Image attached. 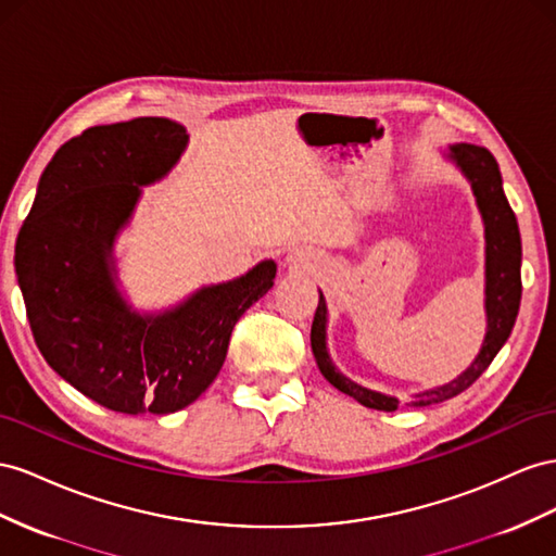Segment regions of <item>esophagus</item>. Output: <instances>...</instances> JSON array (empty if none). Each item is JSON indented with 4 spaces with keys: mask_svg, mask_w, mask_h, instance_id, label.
<instances>
[{
    "mask_svg": "<svg viewBox=\"0 0 556 556\" xmlns=\"http://www.w3.org/2000/svg\"><path fill=\"white\" fill-rule=\"evenodd\" d=\"M313 260H315V254L308 252V250H292L288 254V264H292V266H304V264H308Z\"/></svg>",
    "mask_w": 556,
    "mask_h": 556,
    "instance_id": "obj_1",
    "label": "esophagus"
}]
</instances>
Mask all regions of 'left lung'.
Here are the masks:
<instances>
[{
  "label": "left lung",
  "instance_id": "1",
  "mask_svg": "<svg viewBox=\"0 0 556 556\" xmlns=\"http://www.w3.org/2000/svg\"><path fill=\"white\" fill-rule=\"evenodd\" d=\"M444 159H448L460 170V175L468 179L472 197L477 203L479 215L484 224V313H486V334L479 349L477 357L470 367L460 371L456 379L448 383L434 386L428 390H418L409 407H428L434 402L452 400L465 388H470L482 371L491 365V359L498 355L503 343L513 332L519 302H521V238L517 217L509 207L505 191H503V177L498 170V163L493 154L484 147L456 142L444 149ZM311 349L315 355V363L323 377L332 383L341 393L351 395L359 404L369 409L379 412H395L397 397L381 393V390L367 388L349 379L341 374L334 365L332 355L327 349V302L320 292L318 308H315V318L311 327Z\"/></svg>",
  "mask_w": 556,
  "mask_h": 556
}]
</instances>
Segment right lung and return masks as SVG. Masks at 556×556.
Returning a JSON list of instances; mask_svg holds the SVG:
<instances>
[{
	"instance_id": "right-lung-1",
	"label": "right lung",
	"mask_w": 556,
	"mask_h": 556,
	"mask_svg": "<svg viewBox=\"0 0 556 556\" xmlns=\"http://www.w3.org/2000/svg\"><path fill=\"white\" fill-rule=\"evenodd\" d=\"M189 144L170 118L93 126L58 149L16 241L27 320L49 367L118 414H173L217 379L238 318L274 288L264 260L163 311L118 288L114 243Z\"/></svg>"
}]
</instances>
